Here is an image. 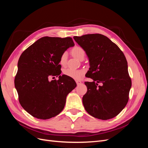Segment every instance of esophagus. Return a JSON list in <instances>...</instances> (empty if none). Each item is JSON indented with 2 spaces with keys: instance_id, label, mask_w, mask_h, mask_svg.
Listing matches in <instances>:
<instances>
[{
  "instance_id": "1",
  "label": "esophagus",
  "mask_w": 148,
  "mask_h": 148,
  "mask_svg": "<svg viewBox=\"0 0 148 148\" xmlns=\"http://www.w3.org/2000/svg\"><path fill=\"white\" fill-rule=\"evenodd\" d=\"M76 83H77V85H79L80 84H82V82L79 81V80H77V81H76Z\"/></svg>"
}]
</instances>
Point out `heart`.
Segmentation results:
<instances>
[{
	"label": "heart",
	"instance_id": "heart-1",
	"mask_svg": "<svg viewBox=\"0 0 148 148\" xmlns=\"http://www.w3.org/2000/svg\"><path fill=\"white\" fill-rule=\"evenodd\" d=\"M71 53L76 59L79 60V59L82 57H84L85 51L84 49L81 46H75L71 49ZM67 57V53L66 52L62 53L60 57V64L62 65H65L66 64ZM85 73L84 70H75L71 69H67L64 71V73L65 75L71 78L74 79H80L83 77Z\"/></svg>",
	"mask_w": 148,
	"mask_h": 148
}]
</instances>
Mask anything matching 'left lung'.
I'll use <instances>...</instances> for the list:
<instances>
[{
	"mask_svg": "<svg viewBox=\"0 0 148 148\" xmlns=\"http://www.w3.org/2000/svg\"><path fill=\"white\" fill-rule=\"evenodd\" d=\"M73 38L86 53L90 68L86 77L93 79L84 82L88 89L83 97L85 110L99 119L115 117L126 106L132 86L125 55L115 43L101 34Z\"/></svg>",
	"mask_w": 148,
	"mask_h": 148,
	"instance_id": "left-lung-1",
	"label": "left lung"
}]
</instances>
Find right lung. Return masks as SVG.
<instances>
[{
    "instance_id": "obj_1",
    "label": "right lung",
    "mask_w": 148,
    "mask_h": 148,
    "mask_svg": "<svg viewBox=\"0 0 148 148\" xmlns=\"http://www.w3.org/2000/svg\"><path fill=\"white\" fill-rule=\"evenodd\" d=\"M70 37H42L21 53L15 86L22 107L34 117L46 120L64 109L68 94L77 86L75 80L61 74L60 56L74 46ZM55 75L58 80L49 81Z\"/></svg>"
}]
</instances>
